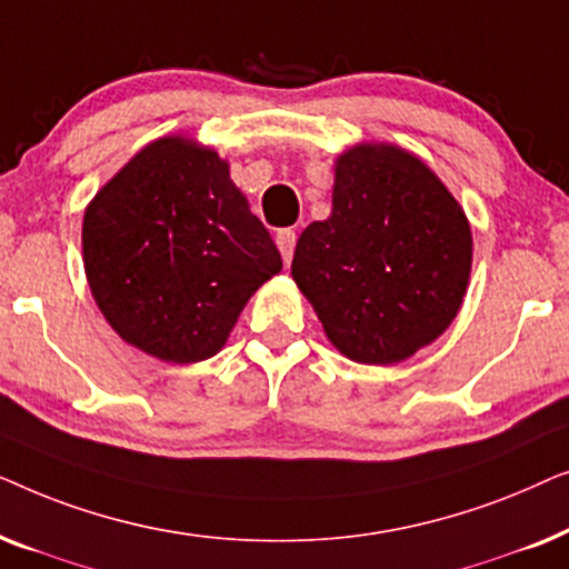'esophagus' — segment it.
<instances>
[{
	"mask_svg": "<svg viewBox=\"0 0 569 569\" xmlns=\"http://www.w3.org/2000/svg\"><path fill=\"white\" fill-rule=\"evenodd\" d=\"M295 240H298V236H295V230H279L277 232V248H279V253H282L284 263L292 261Z\"/></svg>",
	"mask_w": 569,
	"mask_h": 569,
	"instance_id": "1",
	"label": "esophagus"
}]
</instances>
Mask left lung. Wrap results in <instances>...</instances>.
<instances>
[{
  "label": "left lung",
  "mask_w": 569,
  "mask_h": 569,
  "mask_svg": "<svg viewBox=\"0 0 569 569\" xmlns=\"http://www.w3.org/2000/svg\"><path fill=\"white\" fill-rule=\"evenodd\" d=\"M331 204L329 220L302 230L292 279L349 360H407L461 308L469 220L440 178L396 144L339 154Z\"/></svg>",
  "instance_id": "obj_1"
}]
</instances>
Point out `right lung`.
<instances>
[{"label":"right lung","instance_id":"1","mask_svg":"<svg viewBox=\"0 0 569 569\" xmlns=\"http://www.w3.org/2000/svg\"><path fill=\"white\" fill-rule=\"evenodd\" d=\"M82 259L113 331L178 365L220 352L248 298L282 269L228 162L183 137L154 139L96 193Z\"/></svg>","mask_w":569,"mask_h":569}]
</instances>
